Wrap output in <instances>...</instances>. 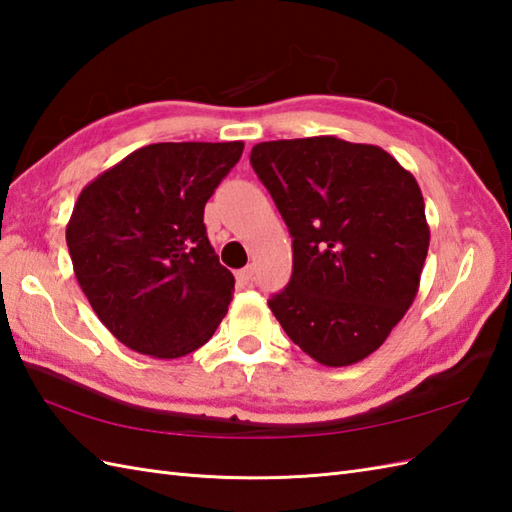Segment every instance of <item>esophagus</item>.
<instances>
[{
    "mask_svg": "<svg viewBox=\"0 0 512 512\" xmlns=\"http://www.w3.org/2000/svg\"><path fill=\"white\" fill-rule=\"evenodd\" d=\"M237 281L239 284H250V281H253V277H255V270L253 268H242V270H237Z\"/></svg>",
    "mask_w": 512,
    "mask_h": 512,
    "instance_id": "1",
    "label": "esophagus"
}]
</instances>
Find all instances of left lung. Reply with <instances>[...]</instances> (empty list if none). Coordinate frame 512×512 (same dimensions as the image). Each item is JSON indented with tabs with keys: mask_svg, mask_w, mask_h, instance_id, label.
I'll return each instance as SVG.
<instances>
[{
	"mask_svg": "<svg viewBox=\"0 0 512 512\" xmlns=\"http://www.w3.org/2000/svg\"><path fill=\"white\" fill-rule=\"evenodd\" d=\"M250 165L292 235V277L270 310L317 363L363 361L418 295L429 224L416 178L336 136L259 143Z\"/></svg>",
	"mask_w": 512,
	"mask_h": 512,
	"instance_id": "1",
	"label": "left lung"
}]
</instances>
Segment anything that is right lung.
<instances>
[{
  "label": "right lung",
  "instance_id": "add662e5",
  "mask_svg": "<svg viewBox=\"0 0 512 512\" xmlns=\"http://www.w3.org/2000/svg\"><path fill=\"white\" fill-rule=\"evenodd\" d=\"M244 151L156 143L92 180L65 228L76 281L129 350L180 358L211 339L235 277L206 237L204 204Z\"/></svg>",
  "mask_w": 512,
  "mask_h": 512
}]
</instances>
